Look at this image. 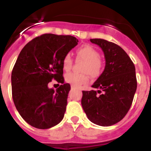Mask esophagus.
I'll use <instances>...</instances> for the list:
<instances>
[{
	"label": "esophagus",
	"mask_w": 151,
	"mask_h": 151,
	"mask_svg": "<svg viewBox=\"0 0 151 151\" xmlns=\"http://www.w3.org/2000/svg\"><path fill=\"white\" fill-rule=\"evenodd\" d=\"M71 88H72V89H74V88H75V86H71Z\"/></svg>",
	"instance_id": "34e87169"
}]
</instances>
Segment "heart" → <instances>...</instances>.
<instances>
[{
	"mask_svg": "<svg viewBox=\"0 0 151 151\" xmlns=\"http://www.w3.org/2000/svg\"><path fill=\"white\" fill-rule=\"evenodd\" d=\"M78 58L85 60L83 68V72L86 73L78 74L75 72H68L65 76L66 83L74 86L76 87H79L86 85L89 82V76L95 79L100 76L103 70V62L100 58V53L93 47L90 45L82 46L76 50ZM62 68L65 72H68L72 66V58L70 54H66L62 58Z\"/></svg>",
	"mask_w": 151,
	"mask_h": 151,
	"instance_id": "1",
	"label": "heart"
}]
</instances>
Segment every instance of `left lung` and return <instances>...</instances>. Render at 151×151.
<instances>
[{"instance_id": "obj_1", "label": "left lung", "mask_w": 151, "mask_h": 151, "mask_svg": "<svg viewBox=\"0 0 151 151\" xmlns=\"http://www.w3.org/2000/svg\"><path fill=\"white\" fill-rule=\"evenodd\" d=\"M102 49L105 68L92 85L96 90L83 91L81 104L90 121L101 126L114 125L132 105L137 81L136 68L125 50L103 39H90Z\"/></svg>"}]
</instances>
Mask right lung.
<instances>
[{
    "mask_svg": "<svg viewBox=\"0 0 151 151\" xmlns=\"http://www.w3.org/2000/svg\"><path fill=\"white\" fill-rule=\"evenodd\" d=\"M78 42L72 36L46 33L21 50L12 72V98L17 111L30 125L46 129L63 119L71 86L64 83L61 61ZM53 79L63 84L56 91L48 87Z\"/></svg>",
    "mask_w": 151,
    "mask_h": 151,
    "instance_id": "right-lung-1",
    "label": "right lung"
}]
</instances>
